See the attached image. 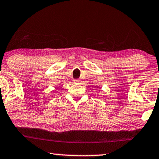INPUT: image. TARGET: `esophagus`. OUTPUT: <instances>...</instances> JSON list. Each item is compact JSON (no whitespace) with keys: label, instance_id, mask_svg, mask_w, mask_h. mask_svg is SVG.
<instances>
[{"label":"esophagus","instance_id":"34e87169","mask_svg":"<svg viewBox=\"0 0 159 159\" xmlns=\"http://www.w3.org/2000/svg\"><path fill=\"white\" fill-rule=\"evenodd\" d=\"M74 83H80V80H74Z\"/></svg>","mask_w":159,"mask_h":159}]
</instances>
